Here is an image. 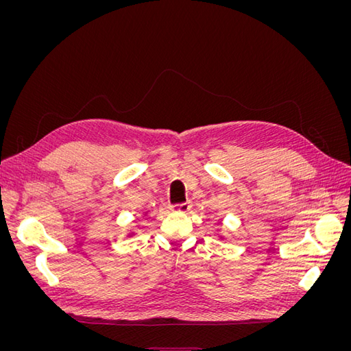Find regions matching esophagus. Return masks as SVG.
I'll return each mask as SVG.
<instances>
[{"mask_svg": "<svg viewBox=\"0 0 351 351\" xmlns=\"http://www.w3.org/2000/svg\"><path fill=\"white\" fill-rule=\"evenodd\" d=\"M190 202H183V204H176V205H173V208L174 209H177V210H180V212H187L189 209H190Z\"/></svg>", "mask_w": 351, "mask_h": 351, "instance_id": "esophagus-1", "label": "esophagus"}]
</instances>
